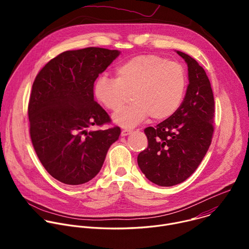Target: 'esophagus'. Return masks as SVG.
<instances>
[{"mask_svg": "<svg viewBox=\"0 0 249 249\" xmlns=\"http://www.w3.org/2000/svg\"><path fill=\"white\" fill-rule=\"evenodd\" d=\"M131 130H128V129H125V130H122L121 131V136L122 137H126V136H128V135H130L131 134Z\"/></svg>", "mask_w": 249, "mask_h": 249, "instance_id": "obj_1", "label": "esophagus"}]
</instances>
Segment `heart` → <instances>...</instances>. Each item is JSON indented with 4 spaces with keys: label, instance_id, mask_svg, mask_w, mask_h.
Segmentation results:
<instances>
[{
    "label": "heart",
    "instance_id": "1",
    "mask_svg": "<svg viewBox=\"0 0 249 249\" xmlns=\"http://www.w3.org/2000/svg\"><path fill=\"white\" fill-rule=\"evenodd\" d=\"M185 90L183 68L157 55L136 56L117 68L116 80L102 75L93 87L96 99L111 111L119 110L131 94L133 103L113 115V121L125 128L150 115L154 120L169 118L180 107Z\"/></svg>",
    "mask_w": 249,
    "mask_h": 249
}]
</instances>
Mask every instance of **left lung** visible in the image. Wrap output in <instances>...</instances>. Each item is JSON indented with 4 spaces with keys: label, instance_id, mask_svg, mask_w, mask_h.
Segmentation results:
<instances>
[{
    "label": "left lung",
    "instance_id": "8db88e82",
    "mask_svg": "<svg viewBox=\"0 0 249 249\" xmlns=\"http://www.w3.org/2000/svg\"><path fill=\"white\" fill-rule=\"evenodd\" d=\"M176 53L188 67L186 94L172 116L145 129L148 148L138 156L142 172L163 187L183 182L196 170L214 133V94L205 70L189 55Z\"/></svg>",
    "mask_w": 249,
    "mask_h": 249
}]
</instances>
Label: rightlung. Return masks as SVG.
I'll return each instance as SVG.
<instances>
[{
	"label": "right lung",
	"mask_w": 249,
	"mask_h": 249,
	"mask_svg": "<svg viewBox=\"0 0 249 249\" xmlns=\"http://www.w3.org/2000/svg\"><path fill=\"white\" fill-rule=\"evenodd\" d=\"M119 54L98 47L66 51L34 80L28 103L31 142L44 168L62 183L77 186L91 180L120 136L119 127L88 131L110 122L94 101L93 84Z\"/></svg>",
	"instance_id": "add662e5"
}]
</instances>
